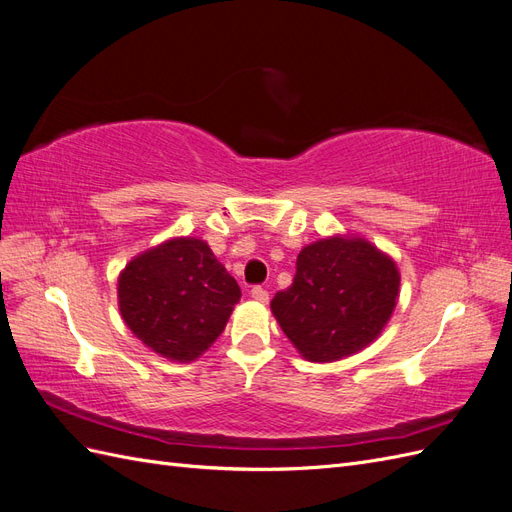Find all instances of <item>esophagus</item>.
I'll list each match as a JSON object with an SVG mask.
<instances>
[{
	"label": "esophagus",
	"mask_w": 512,
	"mask_h": 512,
	"mask_svg": "<svg viewBox=\"0 0 512 512\" xmlns=\"http://www.w3.org/2000/svg\"><path fill=\"white\" fill-rule=\"evenodd\" d=\"M250 294H252V297H254L258 303H267V301H269V290H267L265 286H254V288L250 290Z\"/></svg>",
	"instance_id": "34e87169"
}]
</instances>
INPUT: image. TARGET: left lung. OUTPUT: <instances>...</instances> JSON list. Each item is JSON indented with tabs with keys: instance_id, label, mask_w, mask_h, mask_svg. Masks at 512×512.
Masks as SVG:
<instances>
[{
	"instance_id": "obj_1",
	"label": "left lung",
	"mask_w": 512,
	"mask_h": 512,
	"mask_svg": "<svg viewBox=\"0 0 512 512\" xmlns=\"http://www.w3.org/2000/svg\"><path fill=\"white\" fill-rule=\"evenodd\" d=\"M399 294L395 262L363 239L331 237L301 250L297 273L271 301L307 361L331 363L374 342Z\"/></svg>"
}]
</instances>
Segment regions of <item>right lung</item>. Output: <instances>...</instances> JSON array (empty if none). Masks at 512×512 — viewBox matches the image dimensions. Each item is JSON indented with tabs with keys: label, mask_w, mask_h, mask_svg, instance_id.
Returning a JSON list of instances; mask_svg holds the SVG:
<instances>
[{
	"label": "right lung",
	"mask_w": 512,
	"mask_h": 512,
	"mask_svg": "<svg viewBox=\"0 0 512 512\" xmlns=\"http://www.w3.org/2000/svg\"><path fill=\"white\" fill-rule=\"evenodd\" d=\"M239 284L200 239H173L134 258L119 277V309L145 346L192 361L218 339Z\"/></svg>",
	"instance_id": "right-lung-1"
}]
</instances>
